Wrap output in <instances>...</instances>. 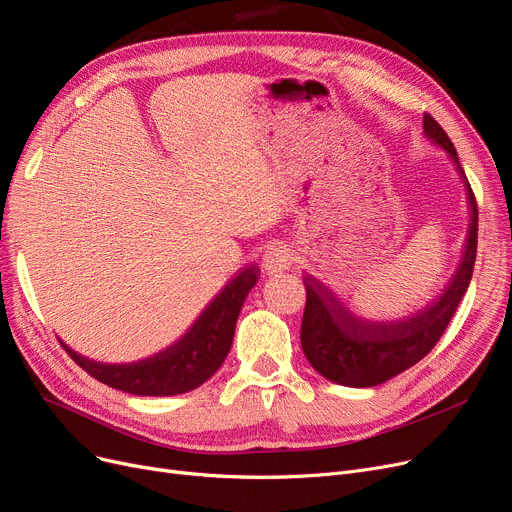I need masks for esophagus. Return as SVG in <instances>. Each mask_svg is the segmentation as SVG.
Instances as JSON below:
<instances>
[{"mask_svg":"<svg viewBox=\"0 0 512 512\" xmlns=\"http://www.w3.org/2000/svg\"><path fill=\"white\" fill-rule=\"evenodd\" d=\"M261 265H263V270L268 272L270 276H276V274H282L286 270H291L293 255H291V251H288L286 247H282V244H276V247H270L268 251H265Z\"/></svg>","mask_w":512,"mask_h":512,"instance_id":"obj_1","label":"esophagus"}]
</instances>
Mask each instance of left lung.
Here are the masks:
<instances>
[{
  "instance_id": "1",
  "label": "left lung",
  "mask_w": 512,
  "mask_h": 512,
  "mask_svg": "<svg viewBox=\"0 0 512 512\" xmlns=\"http://www.w3.org/2000/svg\"><path fill=\"white\" fill-rule=\"evenodd\" d=\"M422 129L433 144L450 154L466 188L471 224L462 261L448 288L435 303L399 322H366L355 318L322 282L305 274L303 284L307 299L301 322V347L307 362L332 383L345 387H374L420 362L441 339L471 284L479 221L475 194L460 167L448 133L429 113L422 117Z\"/></svg>"
}]
</instances>
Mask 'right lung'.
I'll use <instances>...</instances> for the list:
<instances>
[{
    "label": "right lung",
    "instance_id": "1",
    "mask_svg": "<svg viewBox=\"0 0 512 512\" xmlns=\"http://www.w3.org/2000/svg\"><path fill=\"white\" fill-rule=\"evenodd\" d=\"M259 278V268L242 270L203 311L186 335L152 358L131 364H102L60 345L96 381L133 395H180L201 387L224 364L232 347L244 299Z\"/></svg>",
    "mask_w": 512,
    "mask_h": 512
}]
</instances>
